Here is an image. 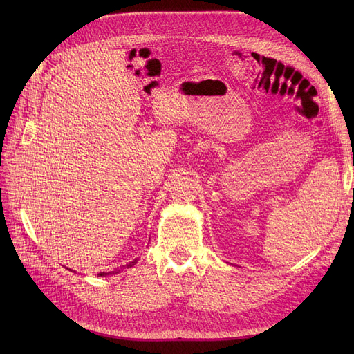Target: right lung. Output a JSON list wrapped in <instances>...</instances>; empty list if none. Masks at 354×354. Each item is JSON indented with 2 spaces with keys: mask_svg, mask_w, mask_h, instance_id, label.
I'll return each instance as SVG.
<instances>
[{
  "mask_svg": "<svg viewBox=\"0 0 354 354\" xmlns=\"http://www.w3.org/2000/svg\"><path fill=\"white\" fill-rule=\"evenodd\" d=\"M136 263H138V259H135V261H132V263H129V264H127V266H126V267H127V268H129V267H133V266H135V264H136ZM99 275H104V272H103V274H102V272H100V274H99Z\"/></svg>",
  "mask_w": 354,
  "mask_h": 354,
  "instance_id": "1",
  "label": "right lung"
}]
</instances>
